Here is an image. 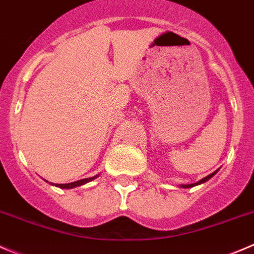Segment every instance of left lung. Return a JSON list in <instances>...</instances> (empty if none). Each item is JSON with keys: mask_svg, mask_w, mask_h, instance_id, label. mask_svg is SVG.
I'll return each mask as SVG.
<instances>
[{"mask_svg": "<svg viewBox=\"0 0 254 254\" xmlns=\"http://www.w3.org/2000/svg\"><path fill=\"white\" fill-rule=\"evenodd\" d=\"M216 173H217V170H216V172H213L212 174H210V175H207L206 178H204V179H201L200 180V182H197V183H195V184H187V185H180V187L182 188H192V187H195V185H199V184H202V183H205V182H207V180L209 179H211V178L213 177V175L216 174Z\"/></svg>", "mask_w": 254, "mask_h": 254, "instance_id": "obj_1", "label": "left lung"}]
</instances>
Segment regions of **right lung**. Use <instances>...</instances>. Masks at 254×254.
Listing matches in <instances>:
<instances>
[{"label": "right lung", "instance_id": "obj_1", "mask_svg": "<svg viewBox=\"0 0 254 254\" xmlns=\"http://www.w3.org/2000/svg\"><path fill=\"white\" fill-rule=\"evenodd\" d=\"M97 175H95V177H91V178H86V179H81V180H77V182H74V183H69V184H55V187L60 188V189H72V188H76V187H80V185H84L86 184V183L91 182V180L96 179ZM52 185H54L53 183H50Z\"/></svg>", "mask_w": 254, "mask_h": 254}]
</instances>
